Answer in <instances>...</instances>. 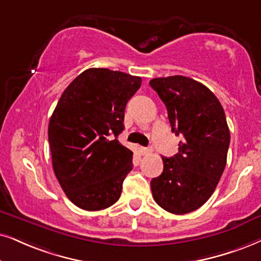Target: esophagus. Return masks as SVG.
<instances>
[{"label":"esophagus","instance_id":"obj_1","mask_svg":"<svg viewBox=\"0 0 261 261\" xmlns=\"http://www.w3.org/2000/svg\"><path fill=\"white\" fill-rule=\"evenodd\" d=\"M151 153L150 148H146V147H142L141 148V154L142 155H149Z\"/></svg>","mask_w":261,"mask_h":261}]
</instances>
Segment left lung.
<instances>
[{"label":"left lung","mask_w":261,"mask_h":261,"mask_svg":"<svg viewBox=\"0 0 261 261\" xmlns=\"http://www.w3.org/2000/svg\"><path fill=\"white\" fill-rule=\"evenodd\" d=\"M149 85L167 110L172 133L182 136L178 153L163 156L164 171L150 182L161 208L186 214L210 199L226 165L230 131L216 95L184 75L154 78Z\"/></svg>","instance_id":"1"}]
</instances>
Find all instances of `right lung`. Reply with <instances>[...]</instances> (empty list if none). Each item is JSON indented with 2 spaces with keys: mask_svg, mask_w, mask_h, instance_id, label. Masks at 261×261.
I'll return each mask as SVG.
<instances>
[{
  "mask_svg": "<svg viewBox=\"0 0 261 261\" xmlns=\"http://www.w3.org/2000/svg\"><path fill=\"white\" fill-rule=\"evenodd\" d=\"M142 79L108 68L82 72L62 92L49 121L54 173L79 208L100 211L119 200L133 151L117 140L127 101Z\"/></svg>",
  "mask_w": 261,
  "mask_h": 261,
  "instance_id": "obj_1",
  "label": "right lung"
}]
</instances>
